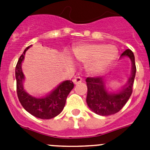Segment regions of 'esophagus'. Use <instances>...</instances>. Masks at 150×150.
<instances>
[{
    "instance_id": "1",
    "label": "esophagus",
    "mask_w": 150,
    "mask_h": 150,
    "mask_svg": "<svg viewBox=\"0 0 150 150\" xmlns=\"http://www.w3.org/2000/svg\"><path fill=\"white\" fill-rule=\"evenodd\" d=\"M73 82H74L75 85L79 84V83H81L82 82V79L81 77H76L73 79Z\"/></svg>"
}]
</instances>
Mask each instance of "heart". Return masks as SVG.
<instances>
[{
    "label": "heart",
    "mask_w": 150,
    "mask_h": 150,
    "mask_svg": "<svg viewBox=\"0 0 150 150\" xmlns=\"http://www.w3.org/2000/svg\"><path fill=\"white\" fill-rule=\"evenodd\" d=\"M72 54L77 61L86 64L90 74H100L109 67L117 55L115 47L104 43H86L75 47Z\"/></svg>",
    "instance_id": "b5f03b06"
}]
</instances>
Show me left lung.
<instances>
[{"label": "left lung", "mask_w": 150, "mask_h": 150, "mask_svg": "<svg viewBox=\"0 0 150 150\" xmlns=\"http://www.w3.org/2000/svg\"><path fill=\"white\" fill-rule=\"evenodd\" d=\"M128 57L132 62V71L128 82L117 92L109 91L105 85L104 77L87 78L86 103L92 111L101 116H108L117 113L125 105L132 93V87L136 72L135 56L128 49L121 57Z\"/></svg>", "instance_id": "obj_1"}]
</instances>
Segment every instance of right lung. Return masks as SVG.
<instances>
[{"mask_svg":"<svg viewBox=\"0 0 150 150\" xmlns=\"http://www.w3.org/2000/svg\"><path fill=\"white\" fill-rule=\"evenodd\" d=\"M31 46L25 48L15 68L18 97L24 109L32 115L40 119L53 118L63 110L68 95L74 88V83L70 80H66L55 87L50 93L41 97H35L28 93L23 87L25 75L22 72V63L25 52Z\"/></svg>","mask_w":150,"mask_h":150,"instance_id":"add662e5","label":"right lung"}]
</instances>
